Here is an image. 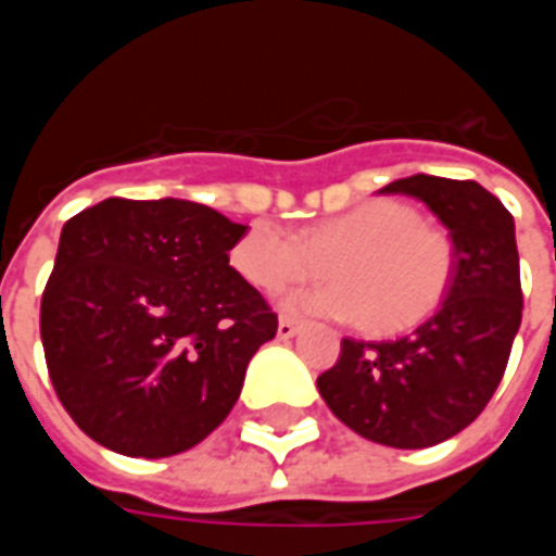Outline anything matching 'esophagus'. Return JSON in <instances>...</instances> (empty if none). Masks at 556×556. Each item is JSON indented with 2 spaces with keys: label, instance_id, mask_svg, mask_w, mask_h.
<instances>
[{
  "label": "esophagus",
  "instance_id": "34e87169",
  "mask_svg": "<svg viewBox=\"0 0 556 556\" xmlns=\"http://www.w3.org/2000/svg\"><path fill=\"white\" fill-rule=\"evenodd\" d=\"M298 330H301V321H298V318H289V315H282V318H279V327H277L279 339H291Z\"/></svg>",
  "mask_w": 556,
  "mask_h": 556
}]
</instances>
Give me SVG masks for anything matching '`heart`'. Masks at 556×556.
Returning a JSON list of instances; mask_svg holds the SVG:
<instances>
[{
    "mask_svg": "<svg viewBox=\"0 0 556 556\" xmlns=\"http://www.w3.org/2000/svg\"><path fill=\"white\" fill-rule=\"evenodd\" d=\"M231 265L255 289L277 294L294 282L333 274L301 291L291 306L333 318H361L372 333H399L441 309L455 277L453 238L396 199H372L313 229L253 223L231 247Z\"/></svg>",
    "mask_w": 556,
    "mask_h": 556,
    "instance_id": "b5f03b06",
    "label": "heart"
}]
</instances>
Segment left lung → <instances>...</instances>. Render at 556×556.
I'll use <instances>...</instances> for the list:
<instances>
[{"label": "left lung", "instance_id": "1", "mask_svg": "<svg viewBox=\"0 0 556 556\" xmlns=\"http://www.w3.org/2000/svg\"><path fill=\"white\" fill-rule=\"evenodd\" d=\"M384 193L414 195L450 229L455 277L441 309L408 337L342 339L318 393L351 431L396 450L453 438L501 384L521 325V270L513 214L477 181L410 175Z\"/></svg>", "mask_w": 556, "mask_h": 556}]
</instances>
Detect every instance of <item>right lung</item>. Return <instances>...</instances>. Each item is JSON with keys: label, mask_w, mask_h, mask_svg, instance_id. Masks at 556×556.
<instances>
[{"label": "right lung", "mask_w": 556, "mask_h": 556, "mask_svg": "<svg viewBox=\"0 0 556 556\" xmlns=\"http://www.w3.org/2000/svg\"><path fill=\"white\" fill-rule=\"evenodd\" d=\"M247 226L184 199L71 217L41 298L59 402L106 450L163 458L229 417L277 313L229 265Z\"/></svg>", "instance_id": "right-lung-1"}]
</instances>
